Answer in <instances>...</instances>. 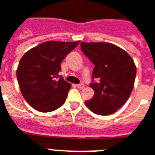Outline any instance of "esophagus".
Returning <instances> with one entry per match:
<instances>
[{"label":"esophagus","mask_w":155,"mask_h":155,"mask_svg":"<svg viewBox=\"0 0 155 155\" xmlns=\"http://www.w3.org/2000/svg\"><path fill=\"white\" fill-rule=\"evenodd\" d=\"M76 87H77L79 89H82V88H84V84H77V85H76Z\"/></svg>","instance_id":"obj_1"}]
</instances>
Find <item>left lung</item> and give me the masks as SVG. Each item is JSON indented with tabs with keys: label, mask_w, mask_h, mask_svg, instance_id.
Instances as JSON below:
<instances>
[{
	"label": "left lung",
	"mask_w": 155,
	"mask_h": 155,
	"mask_svg": "<svg viewBox=\"0 0 155 155\" xmlns=\"http://www.w3.org/2000/svg\"><path fill=\"white\" fill-rule=\"evenodd\" d=\"M82 51L95 64L94 96L85 101L87 107L99 115L113 114L127 101L134 87L136 66L129 54L107 42H81Z\"/></svg>",
	"instance_id": "8db88e82"
}]
</instances>
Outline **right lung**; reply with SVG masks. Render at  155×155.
<instances>
[{
  "label": "right lung",
  "instance_id": "obj_1",
  "mask_svg": "<svg viewBox=\"0 0 155 155\" xmlns=\"http://www.w3.org/2000/svg\"><path fill=\"white\" fill-rule=\"evenodd\" d=\"M79 43L46 41L22 56L16 77L23 97L34 109L50 112L64 104L71 84L58 73L62 60Z\"/></svg>",
  "mask_w": 155,
  "mask_h": 155
}]
</instances>
